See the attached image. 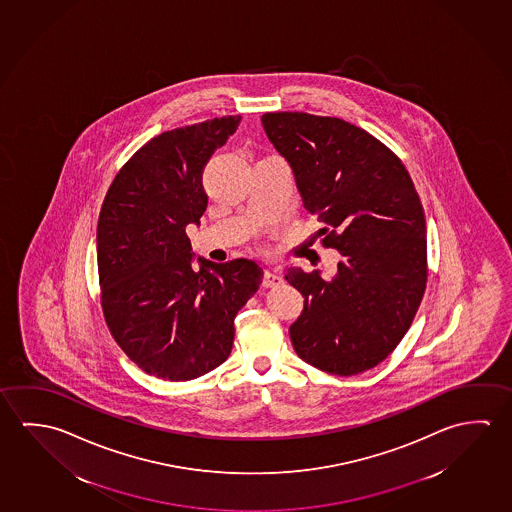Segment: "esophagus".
I'll return each instance as SVG.
<instances>
[{"label":"esophagus","mask_w":512,"mask_h":512,"mask_svg":"<svg viewBox=\"0 0 512 512\" xmlns=\"http://www.w3.org/2000/svg\"><path fill=\"white\" fill-rule=\"evenodd\" d=\"M282 282H284V278L277 271H273V269H266L264 271V277H262V285L264 287H278Z\"/></svg>","instance_id":"1"}]
</instances>
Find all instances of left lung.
Masks as SVG:
<instances>
[{
  "mask_svg": "<svg viewBox=\"0 0 512 512\" xmlns=\"http://www.w3.org/2000/svg\"><path fill=\"white\" fill-rule=\"evenodd\" d=\"M269 143L293 169L323 244L341 253L337 273L285 269L303 296L289 327L294 352L330 375L375 368L411 327L427 284V225L402 160L343 119L268 112Z\"/></svg>",
  "mask_w": 512,
  "mask_h": 512,
  "instance_id": "left-lung-1",
  "label": "left lung"
}]
</instances>
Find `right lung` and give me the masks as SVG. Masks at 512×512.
I'll return each instance as SVG.
<instances>
[{
	"label": "right lung",
	"mask_w": 512,
	"mask_h": 512,
	"mask_svg": "<svg viewBox=\"0 0 512 512\" xmlns=\"http://www.w3.org/2000/svg\"><path fill=\"white\" fill-rule=\"evenodd\" d=\"M241 116L153 137L121 168L101 205L96 252L110 334L139 368L193 380L227 361L234 319L262 284L255 260L198 257L185 234L207 209L202 173Z\"/></svg>",
	"instance_id": "obj_1"
}]
</instances>
